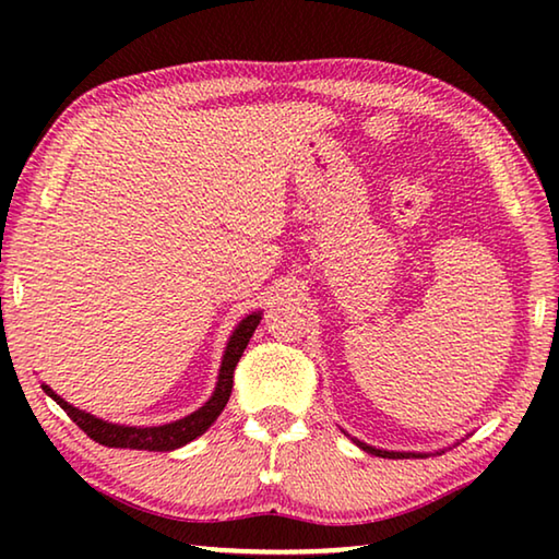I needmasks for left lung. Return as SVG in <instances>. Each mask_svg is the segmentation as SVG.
<instances>
[{"instance_id":"left-lung-1","label":"left lung","mask_w":559,"mask_h":559,"mask_svg":"<svg viewBox=\"0 0 559 559\" xmlns=\"http://www.w3.org/2000/svg\"><path fill=\"white\" fill-rule=\"evenodd\" d=\"M359 449H365L367 453H374V456H382V459H424V453H400V451H382V449H372V447H367V443H362V441H355Z\"/></svg>"}]
</instances>
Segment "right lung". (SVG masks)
Returning a JSON list of instances; mask_svg holds the SVG:
<instances>
[{"label": "right lung", "instance_id": "obj_1", "mask_svg": "<svg viewBox=\"0 0 559 559\" xmlns=\"http://www.w3.org/2000/svg\"><path fill=\"white\" fill-rule=\"evenodd\" d=\"M259 320H261V313H253L249 318H243L239 328L234 330L229 345H226V353H224V359H222V370H219V382H216V390L212 394V400L206 402L202 409H197L194 414H189L179 421L165 424V427H145V429L118 427V424H108L103 419H96V416H91L86 412L75 409V406H71L69 402H63L59 394H53V390H49L46 384H44V392L49 394L51 400L59 404L61 409L69 414L71 419L79 424V427L86 431L93 441L103 443V447L138 449V451H173V449H179L192 439L202 437V433L216 421V416L222 414L226 402H229L231 386H234V370H236V365H239L246 345H249L253 330L259 328Z\"/></svg>", "mask_w": 559, "mask_h": 559}]
</instances>
